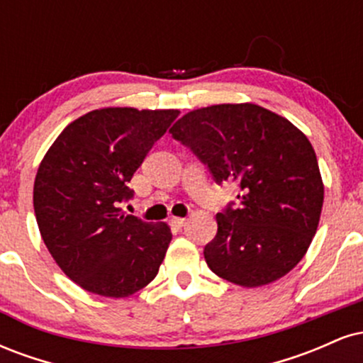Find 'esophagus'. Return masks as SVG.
<instances>
[{
	"instance_id": "esophagus-1",
	"label": "esophagus",
	"mask_w": 363,
	"mask_h": 363,
	"mask_svg": "<svg viewBox=\"0 0 363 363\" xmlns=\"http://www.w3.org/2000/svg\"><path fill=\"white\" fill-rule=\"evenodd\" d=\"M170 222H172L174 227H177V228H182V227H184V225H186L187 220H186V218H179V216H174V218L170 220Z\"/></svg>"
}]
</instances>
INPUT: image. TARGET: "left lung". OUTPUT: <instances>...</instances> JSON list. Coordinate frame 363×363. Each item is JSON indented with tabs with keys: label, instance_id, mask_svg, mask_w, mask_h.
<instances>
[{
	"label": "left lung",
	"instance_id": "left-lung-1",
	"mask_svg": "<svg viewBox=\"0 0 363 363\" xmlns=\"http://www.w3.org/2000/svg\"><path fill=\"white\" fill-rule=\"evenodd\" d=\"M169 131L210 167L218 184H239L240 206L216 215L218 230L205 247L211 272L247 289L291 272L314 239L324 201L307 136L251 102L191 111Z\"/></svg>",
	"mask_w": 363,
	"mask_h": 363
}]
</instances>
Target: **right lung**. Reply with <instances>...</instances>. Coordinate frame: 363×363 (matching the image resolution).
Segmentation results:
<instances>
[{"mask_svg": "<svg viewBox=\"0 0 363 363\" xmlns=\"http://www.w3.org/2000/svg\"><path fill=\"white\" fill-rule=\"evenodd\" d=\"M177 109L104 107L69 123L34 182V211L62 273L90 294L124 298L157 277L172 232L119 208L133 174Z\"/></svg>", "mask_w": 363, "mask_h": 363, "instance_id": "obj_1", "label": "right lung"}]
</instances>
